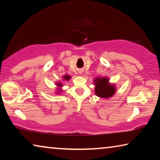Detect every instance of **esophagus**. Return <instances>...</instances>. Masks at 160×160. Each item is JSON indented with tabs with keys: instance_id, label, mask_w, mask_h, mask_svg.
Here are the masks:
<instances>
[{
	"instance_id": "1",
	"label": "esophagus",
	"mask_w": 160,
	"mask_h": 160,
	"mask_svg": "<svg viewBox=\"0 0 160 160\" xmlns=\"http://www.w3.org/2000/svg\"><path fill=\"white\" fill-rule=\"evenodd\" d=\"M81 72H79V73H80V74H81Z\"/></svg>"
}]
</instances>
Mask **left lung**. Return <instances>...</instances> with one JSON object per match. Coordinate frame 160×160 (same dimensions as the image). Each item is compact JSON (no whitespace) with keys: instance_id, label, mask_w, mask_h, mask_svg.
<instances>
[{"instance_id":"1","label":"left lung","mask_w":160,"mask_h":160,"mask_svg":"<svg viewBox=\"0 0 160 160\" xmlns=\"http://www.w3.org/2000/svg\"><path fill=\"white\" fill-rule=\"evenodd\" d=\"M94 93L100 98H110L116 92L114 84L109 83L107 77H97L94 80Z\"/></svg>"}]
</instances>
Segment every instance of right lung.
<instances>
[{"instance_id":"1","label":"right lung","mask_w":160,"mask_h":160,"mask_svg":"<svg viewBox=\"0 0 160 160\" xmlns=\"http://www.w3.org/2000/svg\"><path fill=\"white\" fill-rule=\"evenodd\" d=\"M70 78H71V76H70L69 75H65L63 77V79L64 80H67V81H68L70 79ZM56 86L58 87V94H60L61 92H62V90H61V88L62 87H63V85H62V83H61L60 82H57L56 83Z\"/></svg>"}]
</instances>
